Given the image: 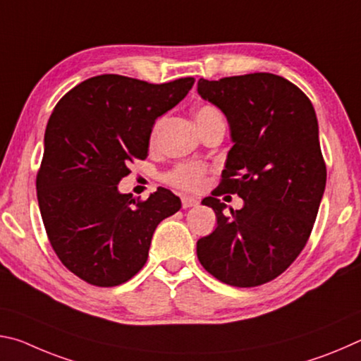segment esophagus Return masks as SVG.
Here are the masks:
<instances>
[{"mask_svg": "<svg viewBox=\"0 0 361 361\" xmlns=\"http://www.w3.org/2000/svg\"><path fill=\"white\" fill-rule=\"evenodd\" d=\"M199 204V200L195 197H188V195H185V197H181V205L183 209H189V207H195Z\"/></svg>", "mask_w": 361, "mask_h": 361, "instance_id": "obj_1", "label": "esophagus"}]
</instances>
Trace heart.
I'll return each instance as SVG.
<instances>
[{"instance_id": "1", "label": "heart", "mask_w": 361, "mask_h": 361, "mask_svg": "<svg viewBox=\"0 0 361 361\" xmlns=\"http://www.w3.org/2000/svg\"><path fill=\"white\" fill-rule=\"evenodd\" d=\"M223 119L221 111L213 105H202L197 111H195V122L197 126L207 124V122ZM161 121L156 122L154 129H152V138L157 135L159 129H161ZM205 176V167L199 166V164H185V166L176 167L172 173L169 175V181L173 186H178L181 189H189V191H195L202 186Z\"/></svg>"}]
</instances>
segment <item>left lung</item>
<instances>
[{"label":"left lung","mask_w":361,"mask_h":361,"mask_svg":"<svg viewBox=\"0 0 361 361\" xmlns=\"http://www.w3.org/2000/svg\"><path fill=\"white\" fill-rule=\"evenodd\" d=\"M197 92L224 113L234 142L216 195L243 199L231 215L219 199L202 200L218 226L197 240V258L223 283H267L302 252L325 192L315 109L301 89L272 73L200 78Z\"/></svg>","instance_id":"1"}]
</instances>
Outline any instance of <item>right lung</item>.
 Instances as JSON below:
<instances>
[{
	"label": "right lung",
	"mask_w": 361,
	"mask_h": 361,
	"mask_svg": "<svg viewBox=\"0 0 361 361\" xmlns=\"http://www.w3.org/2000/svg\"><path fill=\"white\" fill-rule=\"evenodd\" d=\"M194 78L164 84L100 75L78 84L54 108L36 191L49 242L84 282L116 286L148 259L157 224L181 209L159 188L146 200L118 191L135 159H146L156 119L185 99Z\"/></svg>",
	"instance_id": "add662e5"
}]
</instances>
